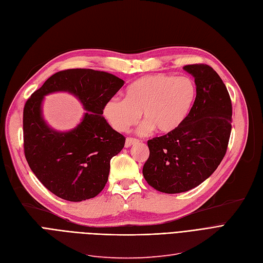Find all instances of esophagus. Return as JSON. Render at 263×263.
Segmentation results:
<instances>
[{
  "mask_svg": "<svg viewBox=\"0 0 263 263\" xmlns=\"http://www.w3.org/2000/svg\"><path fill=\"white\" fill-rule=\"evenodd\" d=\"M139 141L137 140V139H133V138H126V140H125V144H124V146L125 147H130V146H132L133 144H135V143H138Z\"/></svg>",
  "mask_w": 263,
  "mask_h": 263,
  "instance_id": "1",
  "label": "esophagus"
}]
</instances>
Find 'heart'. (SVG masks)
Masks as SVG:
<instances>
[{"label":"heart","mask_w":263,"mask_h":263,"mask_svg":"<svg viewBox=\"0 0 263 263\" xmlns=\"http://www.w3.org/2000/svg\"><path fill=\"white\" fill-rule=\"evenodd\" d=\"M196 95V84L190 77L145 76L125 90L124 100L107 102L104 116L116 131L124 132L138 123L142 114V133L169 134L185 121Z\"/></svg>","instance_id":"heart-1"}]
</instances>
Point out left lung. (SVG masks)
Instances as JSON below:
<instances>
[{"label": "left lung", "instance_id": "8db88e82", "mask_svg": "<svg viewBox=\"0 0 263 263\" xmlns=\"http://www.w3.org/2000/svg\"><path fill=\"white\" fill-rule=\"evenodd\" d=\"M197 95L179 129L147 142L143 176L152 187L177 194L198 186L226 156L232 130V102L220 76L206 64L184 66Z\"/></svg>", "mask_w": 263, "mask_h": 263}]
</instances>
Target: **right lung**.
I'll return each mask as SVG.
<instances>
[{
    "instance_id": "right-lung-1",
    "label": "right lung",
    "mask_w": 263,
    "mask_h": 263,
    "mask_svg": "<svg viewBox=\"0 0 263 263\" xmlns=\"http://www.w3.org/2000/svg\"><path fill=\"white\" fill-rule=\"evenodd\" d=\"M124 81L93 69H67L54 73L32 93L24 107V152L29 167L43 185L69 201L95 197L108 181L110 159L124 146L125 138L102 116L105 104ZM66 90L81 100L82 123L69 133H56L42 118L44 95Z\"/></svg>"
}]
</instances>
